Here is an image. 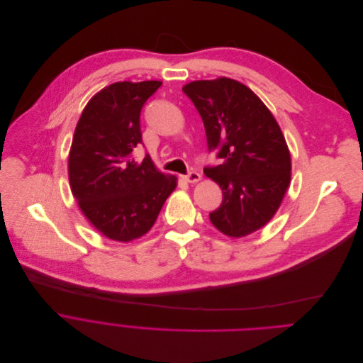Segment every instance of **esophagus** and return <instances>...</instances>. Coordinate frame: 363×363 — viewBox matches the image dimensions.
<instances>
[{
  "mask_svg": "<svg viewBox=\"0 0 363 363\" xmlns=\"http://www.w3.org/2000/svg\"><path fill=\"white\" fill-rule=\"evenodd\" d=\"M183 179L186 180V182H189V183H196V182H199L200 179H201V176L197 173V172H189L186 176H183Z\"/></svg>",
  "mask_w": 363,
  "mask_h": 363,
  "instance_id": "obj_1",
  "label": "esophagus"
}]
</instances>
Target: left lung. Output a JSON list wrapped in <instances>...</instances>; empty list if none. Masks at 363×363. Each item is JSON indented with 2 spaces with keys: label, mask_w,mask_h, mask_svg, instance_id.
Here are the masks:
<instances>
[{
  "label": "left lung",
  "mask_w": 363,
  "mask_h": 363,
  "mask_svg": "<svg viewBox=\"0 0 363 363\" xmlns=\"http://www.w3.org/2000/svg\"><path fill=\"white\" fill-rule=\"evenodd\" d=\"M183 93L203 120L208 152L223 159L204 167L223 193L210 222L230 238L247 236L272 219L291 183V155L281 130L262 100L236 80L193 82Z\"/></svg>",
  "instance_id": "obj_1"
}]
</instances>
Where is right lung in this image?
<instances>
[{
    "mask_svg": "<svg viewBox=\"0 0 363 363\" xmlns=\"http://www.w3.org/2000/svg\"><path fill=\"white\" fill-rule=\"evenodd\" d=\"M162 82L114 83L86 106L68 157L71 191L90 223L104 236L128 242L146 235L176 177L160 173L149 155L133 157L143 144L141 108Z\"/></svg>",
    "mask_w": 363,
    "mask_h": 363,
    "instance_id": "right-lung-1",
    "label": "right lung"
}]
</instances>
